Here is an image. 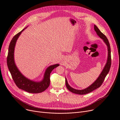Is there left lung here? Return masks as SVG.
Returning a JSON list of instances; mask_svg holds the SVG:
<instances>
[{
  "mask_svg": "<svg viewBox=\"0 0 120 120\" xmlns=\"http://www.w3.org/2000/svg\"><path fill=\"white\" fill-rule=\"evenodd\" d=\"M94 30L96 32L97 35L103 40L104 42L106 43V45L107 46L108 55L107 63L105 64L103 69L102 70V72L100 75L99 77L98 78V79L96 80V81L93 84H92L89 87H88V88H86L85 89L82 90H76L72 88V87H71L68 84L67 79L66 78V85L67 89L71 92L75 94H77L79 95L86 94L91 92V91L95 90L98 88H99L103 83L105 77H106V75H107L108 73H109V72L110 69V68L111 66L112 60H111V52L110 43L109 42V41L107 38L106 36L103 34L102 33V32L100 31V30L98 29V28L95 25H94Z\"/></svg>",
  "mask_w": 120,
  "mask_h": 120,
  "instance_id": "left-lung-1",
  "label": "left lung"
}]
</instances>
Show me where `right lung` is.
Here are the masks:
<instances>
[{
	"label": "right lung",
	"instance_id": "right-lung-1",
	"mask_svg": "<svg viewBox=\"0 0 120 120\" xmlns=\"http://www.w3.org/2000/svg\"><path fill=\"white\" fill-rule=\"evenodd\" d=\"M26 28L15 35L10 42L7 56L8 67L15 84L19 89L29 93H39L45 90L48 88L50 83V74L52 70L58 67L59 64H56L49 66L45 70L44 78L40 82H36L29 79L20 73L15 63L14 49L17 39L21 32Z\"/></svg>",
	"mask_w": 120,
	"mask_h": 120
}]
</instances>
